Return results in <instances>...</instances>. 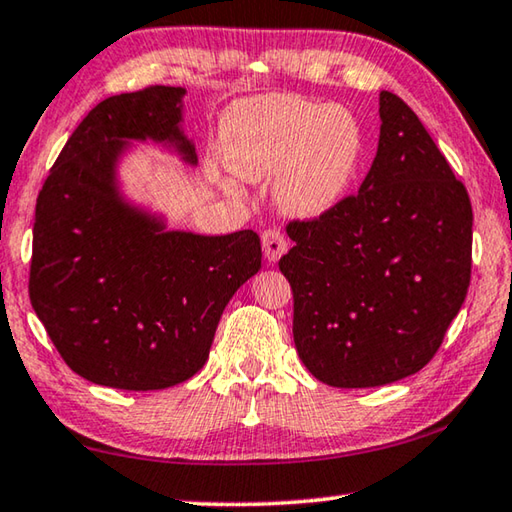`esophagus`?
I'll return each instance as SVG.
<instances>
[{"label": "esophagus", "instance_id": "34e87169", "mask_svg": "<svg viewBox=\"0 0 512 512\" xmlns=\"http://www.w3.org/2000/svg\"><path fill=\"white\" fill-rule=\"evenodd\" d=\"M262 246H264V255L268 262H277L284 253H287V237L282 235L277 228H268L262 232Z\"/></svg>", "mask_w": 512, "mask_h": 512}]
</instances>
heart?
<instances>
[{"label": "heart", "mask_w": 512, "mask_h": 512, "mask_svg": "<svg viewBox=\"0 0 512 512\" xmlns=\"http://www.w3.org/2000/svg\"><path fill=\"white\" fill-rule=\"evenodd\" d=\"M223 153L250 183L275 180L287 214L311 219L348 194L359 171L363 135L341 106H318L296 94H264L230 110Z\"/></svg>", "instance_id": "obj_1"}]
</instances>
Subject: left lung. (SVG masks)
<instances>
[{
  "instance_id": "1",
  "label": "left lung",
  "mask_w": 512,
  "mask_h": 512,
  "mask_svg": "<svg viewBox=\"0 0 512 512\" xmlns=\"http://www.w3.org/2000/svg\"><path fill=\"white\" fill-rule=\"evenodd\" d=\"M379 146L357 194L293 219L280 271L293 341L316 379L370 388L422 370L472 275V203L418 115L379 94Z\"/></svg>"
}]
</instances>
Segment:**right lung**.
<instances>
[{
    "mask_svg": "<svg viewBox=\"0 0 512 512\" xmlns=\"http://www.w3.org/2000/svg\"><path fill=\"white\" fill-rule=\"evenodd\" d=\"M183 94L151 85L101 101L38 194L29 298L60 357L92 384L160 391L194 377L225 305L262 266L253 230L164 232L121 201L115 162L126 140L169 142L196 164L178 126Z\"/></svg>",
    "mask_w": 512,
    "mask_h": 512,
    "instance_id": "right-lung-1",
    "label": "right lung"
}]
</instances>
